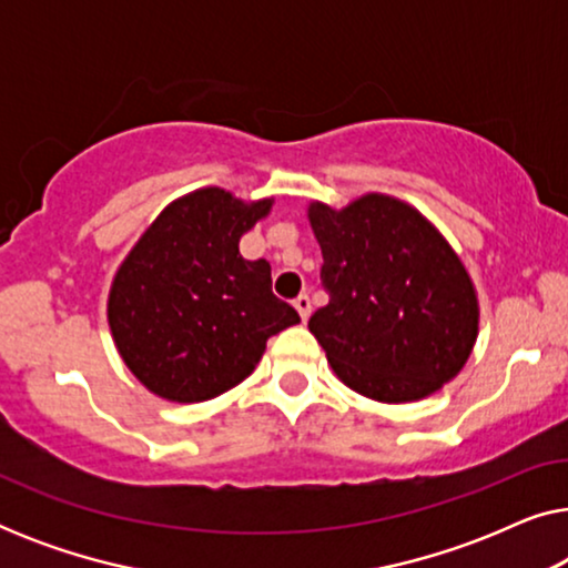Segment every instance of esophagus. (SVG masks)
<instances>
[{
  "instance_id": "34e87169",
  "label": "esophagus",
  "mask_w": 568,
  "mask_h": 568,
  "mask_svg": "<svg viewBox=\"0 0 568 568\" xmlns=\"http://www.w3.org/2000/svg\"><path fill=\"white\" fill-rule=\"evenodd\" d=\"M294 307H297V313H300L302 321H307V317H310V310H313V302H310L307 294H300V297L294 300Z\"/></svg>"
}]
</instances>
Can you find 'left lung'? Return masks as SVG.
Returning a JSON list of instances; mask_svg holds the SVG:
<instances>
[{
    "label": "left lung",
    "instance_id": "obj_1",
    "mask_svg": "<svg viewBox=\"0 0 568 568\" xmlns=\"http://www.w3.org/2000/svg\"><path fill=\"white\" fill-rule=\"evenodd\" d=\"M328 305L307 328L333 372L372 400L406 403L437 393L468 362L478 300L447 240L383 193L346 209L310 204Z\"/></svg>",
    "mask_w": 568,
    "mask_h": 568
}]
</instances>
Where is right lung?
<instances>
[{
    "label": "right lung",
    "instance_id": "1",
    "mask_svg": "<svg viewBox=\"0 0 568 568\" xmlns=\"http://www.w3.org/2000/svg\"><path fill=\"white\" fill-rule=\"evenodd\" d=\"M271 212L222 189L178 199L139 237L108 297L126 367L160 398L199 403L251 375L266 341L300 323L271 292L266 258L245 261L240 237Z\"/></svg>",
    "mask_w": 568,
    "mask_h": 568
}]
</instances>
